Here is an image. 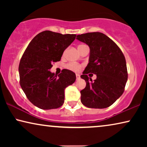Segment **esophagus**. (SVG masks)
<instances>
[{"mask_svg":"<svg viewBox=\"0 0 147 147\" xmlns=\"http://www.w3.org/2000/svg\"><path fill=\"white\" fill-rule=\"evenodd\" d=\"M80 78V75L79 74H76V80H79Z\"/></svg>","mask_w":147,"mask_h":147,"instance_id":"esophagus-1","label":"esophagus"}]
</instances>
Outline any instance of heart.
Listing matches in <instances>:
<instances>
[{
	"mask_svg": "<svg viewBox=\"0 0 147 147\" xmlns=\"http://www.w3.org/2000/svg\"><path fill=\"white\" fill-rule=\"evenodd\" d=\"M65 67L68 69L71 70V71H76V72L79 71L81 69V65H79V64L74 63H69L67 64V65H65Z\"/></svg>",
	"mask_w": 147,
	"mask_h": 147,
	"instance_id": "1",
	"label": "heart"
}]
</instances>
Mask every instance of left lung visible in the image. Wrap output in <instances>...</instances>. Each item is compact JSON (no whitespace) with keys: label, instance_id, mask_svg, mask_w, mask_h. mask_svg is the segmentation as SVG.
<instances>
[{"label":"left lung","instance_id":"8db88e82","mask_svg":"<svg viewBox=\"0 0 147 147\" xmlns=\"http://www.w3.org/2000/svg\"><path fill=\"white\" fill-rule=\"evenodd\" d=\"M76 39L90 47L89 62L80 76L86 86L81 93V102L92 108H106L123 94L128 80L125 57L118 45L100 32L77 35ZM96 74V79L89 82L87 74Z\"/></svg>","mask_w":147,"mask_h":147}]
</instances>
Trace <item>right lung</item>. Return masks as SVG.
Masks as SVG:
<instances>
[{
  "label": "right lung",
  "instance_id": "1",
  "mask_svg": "<svg viewBox=\"0 0 147 147\" xmlns=\"http://www.w3.org/2000/svg\"><path fill=\"white\" fill-rule=\"evenodd\" d=\"M75 34L41 32L35 36L23 53L19 66L20 84L33 105L43 110L62 106L65 89L76 81V74L63 69L57 76L50 69L76 39Z\"/></svg>",
  "mask_w": 147,
  "mask_h": 147
}]
</instances>
